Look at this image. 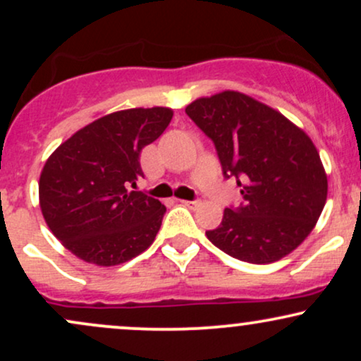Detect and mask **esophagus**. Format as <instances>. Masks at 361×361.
Wrapping results in <instances>:
<instances>
[{"mask_svg": "<svg viewBox=\"0 0 361 361\" xmlns=\"http://www.w3.org/2000/svg\"><path fill=\"white\" fill-rule=\"evenodd\" d=\"M180 204L185 205V207H197L198 200H180Z\"/></svg>", "mask_w": 361, "mask_h": 361, "instance_id": "esophagus-1", "label": "esophagus"}]
</instances>
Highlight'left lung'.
<instances>
[{
  "label": "left lung",
  "instance_id": "obj_1",
  "mask_svg": "<svg viewBox=\"0 0 361 361\" xmlns=\"http://www.w3.org/2000/svg\"><path fill=\"white\" fill-rule=\"evenodd\" d=\"M214 142L224 178L241 188L209 241L233 258L279 261L310 234L327 197L321 157L304 130L280 111L238 91L198 98L185 109Z\"/></svg>",
  "mask_w": 361,
  "mask_h": 361
}]
</instances>
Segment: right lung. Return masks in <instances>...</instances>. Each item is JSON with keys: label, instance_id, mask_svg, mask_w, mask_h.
Instances as JSON below:
<instances>
[{"label": "right lung", "instance_id": "obj_1", "mask_svg": "<svg viewBox=\"0 0 361 361\" xmlns=\"http://www.w3.org/2000/svg\"><path fill=\"white\" fill-rule=\"evenodd\" d=\"M164 106L115 111L62 142L42 169L40 209L49 229L78 258L114 267L146 251L166 207L144 192L140 151L166 130Z\"/></svg>", "mask_w": 361, "mask_h": 361}]
</instances>
